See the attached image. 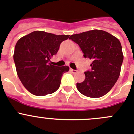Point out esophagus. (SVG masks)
<instances>
[{
	"label": "esophagus",
	"mask_w": 134,
	"mask_h": 134,
	"mask_svg": "<svg viewBox=\"0 0 134 134\" xmlns=\"http://www.w3.org/2000/svg\"><path fill=\"white\" fill-rule=\"evenodd\" d=\"M70 71H71L73 73H77V71H76V70L73 69H70Z\"/></svg>",
	"instance_id": "esophagus-1"
}]
</instances>
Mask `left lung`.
<instances>
[{"mask_svg":"<svg viewBox=\"0 0 134 134\" xmlns=\"http://www.w3.org/2000/svg\"><path fill=\"white\" fill-rule=\"evenodd\" d=\"M78 44L83 57L92 60L91 70L85 72V79L77 83L81 94L97 98L108 93L118 81L124 60L120 41L109 32L92 30L69 37Z\"/></svg>","mask_w":134,"mask_h":134,"instance_id":"left-lung-1","label":"left lung"}]
</instances>
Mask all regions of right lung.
I'll use <instances>...</instances> for the list:
<instances>
[{"label":"right lung","mask_w":134,"mask_h":134,"mask_svg":"<svg viewBox=\"0 0 134 134\" xmlns=\"http://www.w3.org/2000/svg\"><path fill=\"white\" fill-rule=\"evenodd\" d=\"M69 37L36 31L18 41L13 55L16 73L31 93L43 96L58 90L63 74L69 67L53 65L49 61Z\"/></svg>","instance_id":"obj_1"}]
</instances>
